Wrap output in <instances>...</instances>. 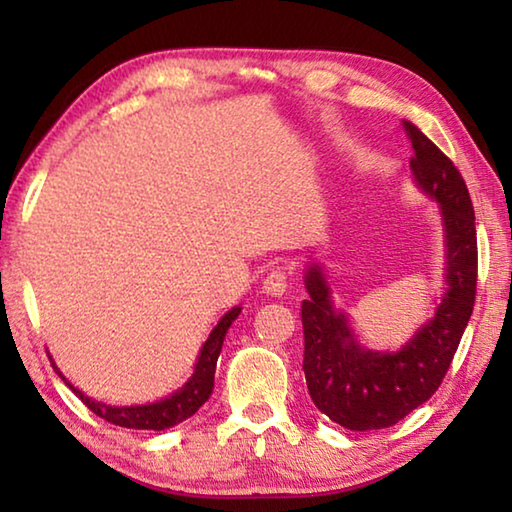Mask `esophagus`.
Returning a JSON list of instances; mask_svg holds the SVG:
<instances>
[{"instance_id": "obj_1", "label": "esophagus", "mask_w": 512, "mask_h": 512, "mask_svg": "<svg viewBox=\"0 0 512 512\" xmlns=\"http://www.w3.org/2000/svg\"><path fill=\"white\" fill-rule=\"evenodd\" d=\"M289 287V271L287 266H273L271 273H268L264 277V293H268V296H275L280 298L284 291H287Z\"/></svg>"}]
</instances>
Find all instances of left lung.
I'll use <instances>...</instances> for the list:
<instances>
[{
    "label": "left lung",
    "instance_id": "obj_1",
    "mask_svg": "<svg viewBox=\"0 0 512 512\" xmlns=\"http://www.w3.org/2000/svg\"><path fill=\"white\" fill-rule=\"evenodd\" d=\"M411 171L424 194L440 203L445 225L447 291L436 314L397 352H372L357 341L348 318L336 311L318 264L305 275L302 300L307 388L320 413L352 431L393 427L443 384L476 296V228L470 192L454 162L411 121Z\"/></svg>",
    "mask_w": 512,
    "mask_h": 512
}]
</instances>
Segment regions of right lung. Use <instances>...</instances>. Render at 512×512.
I'll use <instances>...</instances> for the list:
<instances>
[{"label": "right lung", "mask_w": 512, "mask_h": 512, "mask_svg": "<svg viewBox=\"0 0 512 512\" xmlns=\"http://www.w3.org/2000/svg\"><path fill=\"white\" fill-rule=\"evenodd\" d=\"M239 314H241V307H235L219 320V325L212 329L210 339L203 343V350H201V354H198L192 379H189L187 384L180 388V391L169 395L167 400L142 404V406L101 404V402L90 400L88 395H83L79 388H74L63 375H60V370L56 366L54 368L58 375L63 377L65 384L81 397V402L106 422L117 424V427H126V429H151V431L169 429V427H173V424L192 418V415L207 402V397L212 395L216 359H219V354H221L225 332H228L232 320H235Z\"/></svg>", "instance_id": "add662e5"}]
</instances>
